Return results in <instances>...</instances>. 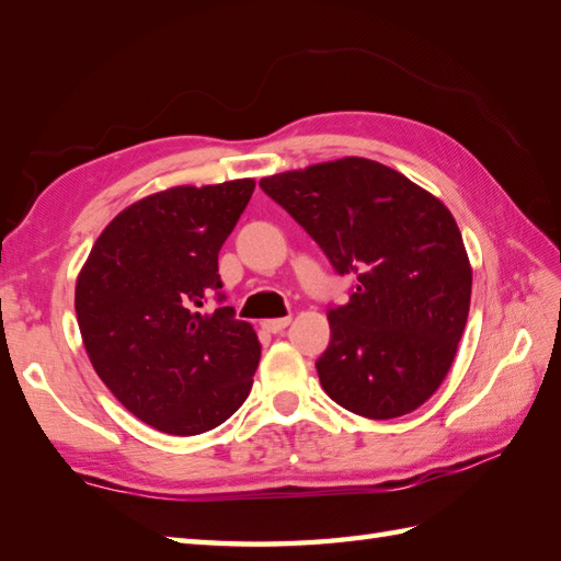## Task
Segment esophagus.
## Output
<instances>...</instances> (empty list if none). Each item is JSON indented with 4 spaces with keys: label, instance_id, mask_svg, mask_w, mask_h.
I'll list each match as a JSON object with an SVG mask.
<instances>
[{
    "label": "esophagus",
    "instance_id": "1",
    "mask_svg": "<svg viewBox=\"0 0 561 561\" xmlns=\"http://www.w3.org/2000/svg\"><path fill=\"white\" fill-rule=\"evenodd\" d=\"M261 327H264L268 333H280L283 329H288V327H290V317L266 319V321H261Z\"/></svg>",
    "mask_w": 561,
    "mask_h": 561
}]
</instances>
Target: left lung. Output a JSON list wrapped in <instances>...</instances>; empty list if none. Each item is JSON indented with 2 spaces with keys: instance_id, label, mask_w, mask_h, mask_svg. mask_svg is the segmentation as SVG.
<instances>
[{
  "instance_id": "obj_1",
  "label": "left lung",
  "mask_w": 561,
  "mask_h": 561,
  "mask_svg": "<svg viewBox=\"0 0 561 561\" xmlns=\"http://www.w3.org/2000/svg\"><path fill=\"white\" fill-rule=\"evenodd\" d=\"M300 222L351 300L329 309L319 381L355 415L413 413L439 389L463 335L472 271L463 238L437 196L367 158L280 172L259 182Z\"/></svg>"
}]
</instances>
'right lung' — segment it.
Here are the masks:
<instances>
[{
    "label": "right lung",
    "instance_id": "add662e5",
    "mask_svg": "<svg viewBox=\"0 0 561 561\" xmlns=\"http://www.w3.org/2000/svg\"><path fill=\"white\" fill-rule=\"evenodd\" d=\"M254 180L172 186L124 208L95 240L77 280L85 353L117 401L165 434L222 425L249 391L261 345L220 293L218 252Z\"/></svg>",
    "mask_w": 561,
    "mask_h": 561
}]
</instances>
